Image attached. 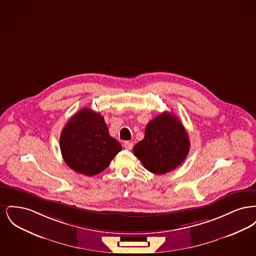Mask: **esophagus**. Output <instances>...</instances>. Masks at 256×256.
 <instances>
[{
  "label": "esophagus",
  "instance_id": "1",
  "mask_svg": "<svg viewBox=\"0 0 256 256\" xmlns=\"http://www.w3.org/2000/svg\"><path fill=\"white\" fill-rule=\"evenodd\" d=\"M124 146L126 150H130L134 148V143H132V142H130V141H126V142L124 143Z\"/></svg>",
  "mask_w": 256,
  "mask_h": 256
}]
</instances>
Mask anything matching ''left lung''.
Here are the masks:
<instances>
[{
    "label": "left lung",
    "mask_w": 256,
    "mask_h": 256,
    "mask_svg": "<svg viewBox=\"0 0 256 256\" xmlns=\"http://www.w3.org/2000/svg\"><path fill=\"white\" fill-rule=\"evenodd\" d=\"M189 150L190 141L182 124L164 112L146 124L145 137L134 146V154L146 170L164 174L178 168Z\"/></svg>",
    "instance_id": "obj_1"
}]
</instances>
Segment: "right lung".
I'll list each match as a JSON object with an SVG mask.
<instances>
[{
	"mask_svg": "<svg viewBox=\"0 0 256 256\" xmlns=\"http://www.w3.org/2000/svg\"><path fill=\"white\" fill-rule=\"evenodd\" d=\"M61 154L65 163L80 174L93 176L108 167L122 150L121 144L111 137L104 117L82 108L61 132Z\"/></svg>",
	"mask_w": 256,
	"mask_h": 256,
	"instance_id": "add662e5",
	"label": "right lung"
}]
</instances>
